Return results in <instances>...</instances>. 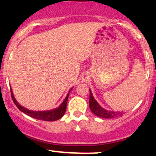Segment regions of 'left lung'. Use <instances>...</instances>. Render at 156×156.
<instances>
[{
	"mask_svg": "<svg viewBox=\"0 0 156 156\" xmlns=\"http://www.w3.org/2000/svg\"><path fill=\"white\" fill-rule=\"evenodd\" d=\"M89 108L94 114L98 117L105 119H112V118L117 117L122 115V112H113V111L105 110L98 104V103L95 101L91 90H89Z\"/></svg>",
	"mask_w": 156,
	"mask_h": 156,
	"instance_id": "left-lung-1",
	"label": "left lung"
}]
</instances>
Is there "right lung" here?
<instances>
[{"mask_svg":"<svg viewBox=\"0 0 156 156\" xmlns=\"http://www.w3.org/2000/svg\"><path fill=\"white\" fill-rule=\"evenodd\" d=\"M73 88L69 91V93L72 90ZM11 90V94H12V101H13L16 106L19 108L20 111L24 113V114H27V115L30 116V117L34 118V119H39V120H43V121H55L59 119L64 116L65 114L66 109H67V100L68 97H69V94H67L65 99L64 100L63 103L60 105L58 108H56L55 109H52L50 111H42V112H34V111L28 110L22 105H20L16 101L15 97H14L13 92H12V89L10 88Z\"/></svg>","mask_w":156,"mask_h":156,"instance_id":"add662e5","label":"right lung"}]
</instances>
